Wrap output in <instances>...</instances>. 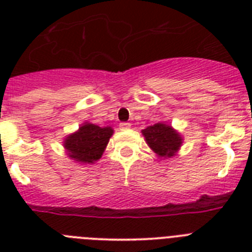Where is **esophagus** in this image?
<instances>
[{"instance_id":"34e87169","label":"esophagus","mask_w":252,"mask_h":252,"mask_svg":"<svg viewBox=\"0 0 252 252\" xmlns=\"http://www.w3.org/2000/svg\"><path fill=\"white\" fill-rule=\"evenodd\" d=\"M130 127L131 125L128 124V122H121V124H120V128H121V130H128Z\"/></svg>"}]
</instances>
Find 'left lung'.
Returning <instances> with one entry per match:
<instances>
[{
	"label": "left lung",
	"instance_id": "1",
	"mask_svg": "<svg viewBox=\"0 0 252 252\" xmlns=\"http://www.w3.org/2000/svg\"><path fill=\"white\" fill-rule=\"evenodd\" d=\"M142 135L151 150L160 158L174 157L183 142L180 133L164 122H158L153 126H149L145 130H142Z\"/></svg>",
	"mask_w": 252,
	"mask_h": 252
}]
</instances>
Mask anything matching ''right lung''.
<instances>
[{"label": "right lung", "instance_id": "right-lung-1", "mask_svg": "<svg viewBox=\"0 0 252 252\" xmlns=\"http://www.w3.org/2000/svg\"><path fill=\"white\" fill-rule=\"evenodd\" d=\"M112 127H99L93 124H83L77 132L64 140V149L70 159L82 164H93L101 159L107 144L112 136Z\"/></svg>", "mask_w": 252, "mask_h": 252}]
</instances>
